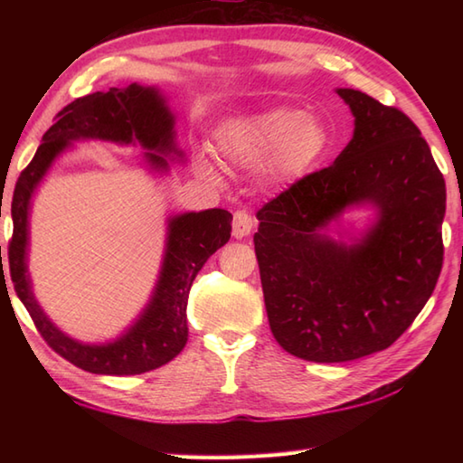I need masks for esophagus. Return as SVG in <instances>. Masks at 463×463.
<instances>
[{"mask_svg": "<svg viewBox=\"0 0 463 463\" xmlns=\"http://www.w3.org/2000/svg\"><path fill=\"white\" fill-rule=\"evenodd\" d=\"M254 229V219L247 211H237L232 216V234L237 239L249 237Z\"/></svg>", "mask_w": 463, "mask_h": 463, "instance_id": "esophagus-1", "label": "esophagus"}]
</instances>
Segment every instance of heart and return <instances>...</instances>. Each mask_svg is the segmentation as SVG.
I'll return each instance as SVG.
<instances>
[{
    "label": "heart",
    "mask_w": 463,
    "mask_h": 463,
    "mask_svg": "<svg viewBox=\"0 0 463 463\" xmlns=\"http://www.w3.org/2000/svg\"><path fill=\"white\" fill-rule=\"evenodd\" d=\"M332 137L318 117L300 109H270L226 123L216 135V149L237 166L267 163L274 181H294L307 175L330 151ZM201 171L214 176L211 161L201 159Z\"/></svg>",
    "instance_id": "heart-1"
}]
</instances>
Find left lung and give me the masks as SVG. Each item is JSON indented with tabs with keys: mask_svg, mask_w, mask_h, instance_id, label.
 <instances>
[{
	"mask_svg": "<svg viewBox=\"0 0 463 463\" xmlns=\"http://www.w3.org/2000/svg\"><path fill=\"white\" fill-rule=\"evenodd\" d=\"M354 137L330 166L264 203L254 232L270 330L292 356L348 362L392 346L436 288L444 264L446 181L410 117L338 90ZM379 206L354 248L316 231L352 202Z\"/></svg>",
	"mask_w": 463,
	"mask_h": 463,
	"instance_id": "left-lung-1",
	"label": "left lung"
}]
</instances>
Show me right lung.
I'll return each instance as SVG.
<instances>
[{"instance_id": "add662e5", "label": "right lung", "mask_w": 463, "mask_h": 463, "mask_svg": "<svg viewBox=\"0 0 463 463\" xmlns=\"http://www.w3.org/2000/svg\"><path fill=\"white\" fill-rule=\"evenodd\" d=\"M73 139H107L129 143L139 141L145 149H173V117L166 111L159 93L149 87L129 85L97 91L63 107L43 135L32 163L19 175L12 199L14 234L7 247L9 277L19 300L24 302L37 332L73 366L107 376H135L163 366L179 354L186 340V298L196 272L231 239L232 214L222 209L186 213L171 221L169 247L163 262L161 280L153 302L141 320L121 340L107 346H85L67 338L45 318L32 294L25 267L27 206L35 184L42 181L57 153ZM155 166L166 169L161 155L146 153ZM2 250V249H0ZM2 257V252H0ZM2 262V260H0Z\"/></svg>"}]
</instances>
